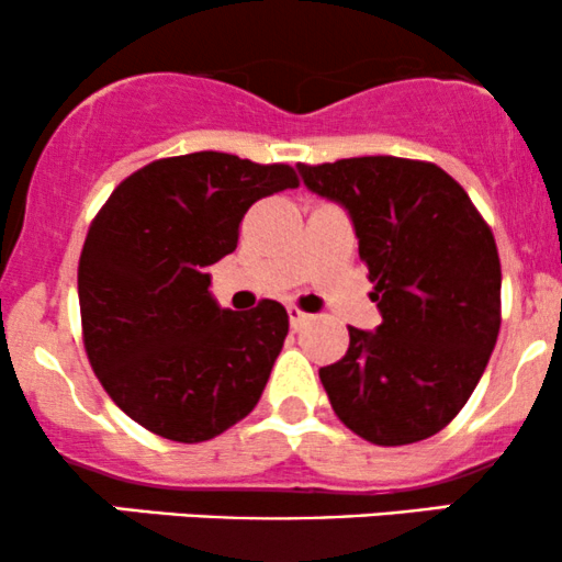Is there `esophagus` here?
<instances>
[{"label":"esophagus","instance_id":"esophagus-1","mask_svg":"<svg viewBox=\"0 0 562 562\" xmlns=\"http://www.w3.org/2000/svg\"><path fill=\"white\" fill-rule=\"evenodd\" d=\"M288 317H290V327H293V330H301V327L312 319V314L301 312L299 306H288Z\"/></svg>","mask_w":562,"mask_h":562}]
</instances>
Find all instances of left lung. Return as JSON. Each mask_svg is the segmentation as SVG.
I'll return each instance as SVG.
<instances>
[{"instance_id": "1", "label": "left lung", "mask_w": 562, "mask_h": 562, "mask_svg": "<svg viewBox=\"0 0 562 562\" xmlns=\"http://www.w3.org/2000/svg\"><path fill=\"white\" fill-rule=\"evenodd\" d=\"M303 184L351 218L383 322L348 327V351L322 367L335 415L378 447H402L454 420L499 335V254L488 224L447 171L393 156L299 164Z\"/></svg>"}]
</instances>
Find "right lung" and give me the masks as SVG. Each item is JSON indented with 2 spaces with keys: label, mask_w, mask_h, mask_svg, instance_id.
Wrapping results in <instances>:
<instances>
[{
  "label": "right lung",
  "mask_w": 562,
  "mask_h": 562,
  "mask_svg": "<svg viewBox=\"0 0 562 562\" xmlns=\"http://www.w3.org/2000/svg\"><path fill=\"white\" fill-rule=\"evenodd\" d=\"M293 187L285 164L203 150L153 160L102 205L79 261L83 346L102 389L142 428L209 441L259 404L288 312L277 301L222 308L205 269L237 248L256 200Z\"/></svg>",
  "instance_id": "add662e5"
}]
</instances>
